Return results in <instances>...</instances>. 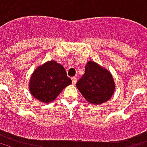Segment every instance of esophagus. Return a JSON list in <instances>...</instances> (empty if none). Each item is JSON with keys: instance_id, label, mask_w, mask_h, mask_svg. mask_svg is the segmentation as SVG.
<instances>
[{"instance_id": "obj_1", "label": "esophagus", "mask_w": 147, "mask_h": 147, "mask_svg": "<svg viewBox=\"0 0 147 147\" xmlns=\"http://www.w3.org/2000/svg\"><path fill=\"white\" fill-rule=\"evenodd\" d=\"M71 81H72V84H76L77 82V79L76 77H72L71 78Z\"/></svg>"}]
</instances>
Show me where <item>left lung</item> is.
Listing matches in <instances>:
<instances>
[{"label":"left lung","mask_w":147,"mask_h":147,"mask_svg":"<svg viewBox=\"0 0 147 147\" xmlns=\"http://www.w3.org/2000/svg\"><path fill=\"white\" fill-rule=\"evenodd\" d=\"M76 86L86 100L96 105L107 102L115 90L110 72L92 61L86 64L85 73L77 82Z\"/></svg>","instance_id":"8db88e82"}]
</instances>
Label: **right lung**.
I'll return each instance as SVG.
<instances>
[{
  "label": "right lung",
  "instance_id": "obj_1",
  "mask_svg": "<svg viewBox=\"0 0 147 147\" xmlns=\"http://www.w3.org/2000/svg\"><path fill=\"white\" fill-rule=\"evenodd\" d=\"M71 80L61 64L51 61L38 67L31 76L30 91L40 102L54 100Z\"/></svg>",
  "mask_w": 147,
  "mask_h": 147
}]
</instances>
